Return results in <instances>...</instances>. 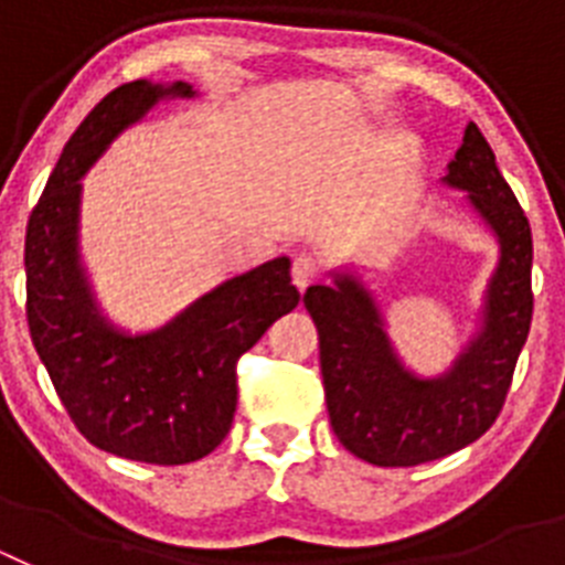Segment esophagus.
I'll return each mask as SVG.
<instances>
[{
	"label": "esophagus",
	"instance_id": "obj_1",
	"mask_svg": "<svg viewBox=\"0 0 565 565\" xmlns=\"http://www.w3.org/2000/svg\"><path fill=\"white\" fill-rule=\"evenodd\" d=\"M322 277V268H319L317 259L311 257H297L294 259L291 266V282L299 288V291H306L311 282H317V279Z\"/></svg>",
	"mask_w": 565,
	"mask_h": 565
}]
</instances>
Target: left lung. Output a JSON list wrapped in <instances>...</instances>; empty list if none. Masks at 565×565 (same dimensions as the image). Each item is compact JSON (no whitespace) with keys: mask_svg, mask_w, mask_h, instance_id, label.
<instances>
[{"mask_svg":"<svg viewBox=\"0 0 565 565\" xmlns=\"http://www.w3.org/2000/svg\"><path fill=\"white\" fill-rule=\"evenodd\" d=\"M444 183L469 192L501 246L481 331L450 371L436 379L407 371L373 294L353 274H337L333 286H311L302 297L319 333L333 433L344 450L376 467H416L481 438L507 402L532 326V228L476 124L463 129Z\"/></svg>","mask_w":565,"mask_h":565,"instance_id":"left-lung-1","label":"left lung"}]
</instances>
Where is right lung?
I'll return each instance as SVG.
<instances>
[{
    "label": "right lung",
    "instance_id": "right-lung-1",
    "mask_svg": "<svg viewBox=\"0 0 565 565\" xmlns=\"http://www.w3.org/2000/svg\"><path fill=\"white\" fill-rule=\"evenodd\" d=\"M186 82L121 84L62 149L28 221V326L50 382L93 447L129 461L189 463L226 438L237 407V359L294 311L291 259L277 257L194 299L149 333L115 328L96 306L78 257L82 178L127 127Z\"/></svg>",
    "mask_w": 565,
    "mask_h": 565
}]
</instances>
